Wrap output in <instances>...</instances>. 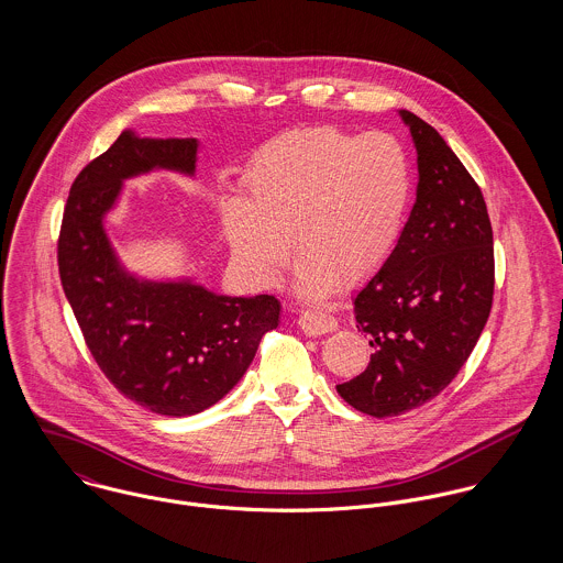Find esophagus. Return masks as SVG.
<instances>
[{
	"label": "esophagus",
	"instance_id": "34e87169",
	"mask_svg": "<svg viewBox=\"0 0 563 563\" xmlns=\"http://www.w3.org/2000/svg\"><path fill=\"white\" fill-rule=\"evenodd\" d=\"M299 327L308 335H324L338 327V321L322 310H308V312L299 314Z\"/></svg>",
	"mask_w": 563,
	"mask_h": 563
}]
</instances>
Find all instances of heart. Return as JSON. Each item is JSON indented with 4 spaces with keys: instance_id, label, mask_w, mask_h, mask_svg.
Returning <instances> with one entry per match:
<instances>
[{
    "instance_id": "b5f03b06",
    "label": "heart",
    "mask_w": 563,
    "mask_h": 563,
    "mask_svg": "<svg viewBox=\"0 0 563 563\" xmlns=\"http://www.w3.org/2000/svg\"><path fill=\"white\" fill-rule=\"evenodd\" d=\"M246 201L223 206L225 234L242 266L273 282L290 255L297 288L322 297L373 277L401 239L411 173L388 134L310 128L262 145L244 173Z\"/></svg>"
}]
</instances>
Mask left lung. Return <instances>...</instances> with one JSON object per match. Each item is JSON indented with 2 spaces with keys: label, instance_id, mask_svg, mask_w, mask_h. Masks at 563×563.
<instances>
[{
  "label": "left lung",
  "instance_id": "obj_1",
  "mask_svg": "<svg viewBox=\"0 0 563 563\" xmlns=\"http://www.w3.org/2000/svg\"><path fill=\"white\" fill-rule=\"evenodd\" d=\"M416 203L390 260L357 290L355 324L373 346L364 373L335 386L375 418L435 399L473 353L492 310L494 242L482 188L446 141L409 110Z\"/></svg>",
  "mask_w": 563,
  "mask_h": 563
}]
</instances>
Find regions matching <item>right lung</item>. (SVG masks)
<instances>
[{
    "label": "right lung",
    "mask_w": 563,
    "mask_h": 563,
    "mask_svg": "<svg viewBox=\"0 0 563 563\" xmlns=\"http://www.w3.org/2000/svg\"><path fill=\"white\" fill-rule=\"evenodd\" d=\"M197 154V139L123 130L76 177L58 241L60 282L95 362L123 397L173 418L221 401L282 312L271 295H217L190 277L145 279L119 260L106 217L125 179L152 170L195 177Z\"/></svg>",
    "instance_id": "right-lung-1"
}]
</instances>
